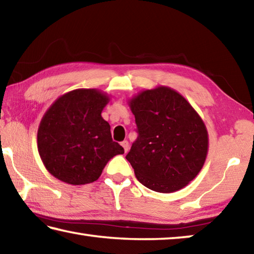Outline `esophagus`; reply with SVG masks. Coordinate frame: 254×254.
I'll return each instance as SVG.
<instances>
[{
	"mask_svg": "<svg viewBox=\"0 0 254 254\" xmlns=\"http://www.w3.org/2000/svg\"><path fill=\"white\" fill-rule=\"evenodd\" d=\"M121 145L123 147L124 151H126V152L128 151V142H127V140H124L123 142H121Z\"/></svg>",
	"mask_w": 254,
	"mask_h": 254,
	"instance_id": "34e87169",
	"label": "esophagus"
}]
</instances>
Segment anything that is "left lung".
<instances>
[{"mask_svg":"<svg viewBox=\"0 0 254 254\" xmlns=\"http://www.w3.org/2000/svg\"><path fill=\"white\" fill-rule=\"evenodd\" d=\"M127 104L139 136L126 158L137 180L165 194L186 187L208 153L203 119L182 94L167 86L141 91Z\"/></svg>","mask_w":254,"mask_h":254,"instance_id":"1","label":"left lung"}]
</instances>
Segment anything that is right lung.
Masks as SVG:
<instances>
[{"mask_svg": "<svg viewBox=\"0 0 254 254\" xmlns=\"http://www.w3.org/2000/svg\"><path fill=\"white\" fill-rule=\"evenodd\" d=\"M110 100L97 88H77L59 96L46 111L37 145L42 163L55 178L69 185L93 183L112 158L124 153L102 118Z\"/></svg>", "mask_w": 254, "mask_h": 254, "instance_id": "right-lung-1", "label": "right lung"}]
</instances>
